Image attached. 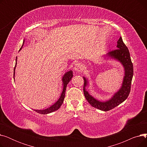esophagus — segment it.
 Instances as JSON below:
<instances>
[{
	"instance_id": "34e87169",
	"label": "esophagus",
	"mask_w": 147,
	"mask_h": 147,
	"mask_svg": "<svg viewBox=\"0 0 147 147\" xmlns=\"http://www.w3.org/2000/svg\"><path fill=\"white\" fill-rule=\"evenodd\" d=\"M83 64L82 63H77L75 64L74 69L76 71H80L83 69Z\"/></svg>"
}]
</instances>
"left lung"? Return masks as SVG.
Wrapping results in <instances>:
<instances>
[{"label": "left lung", "instance_id": "obj_1", "mask_svg": "<svg viewBox=\"0 0 147 147\" xmlns=\"http://www.w3.org/2000/svg\"><path fill=\"white\" fill-rule=\"evenodd\" d=\"M107 55L106 56L109 58L116 59L120 62L125 69V76L121 88L109 100L106 101H100L90 95L86 89V87L88 84V80L83 77V92L86 100L92 107L104 111H109L114 109L127 99L130 91L131 83L134 75L133 64L130 59V53L121 37L117 41V49L110 51Z\"/></svg>", "mask_w": 147, "mask_h": 147}]
</instances>
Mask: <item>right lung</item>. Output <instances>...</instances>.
I'll return each mask as SVG.
<instances>
[{"instance_id": "add662e5", "label": "right lung", "mask_w": 147, "mask_h": 147, "mask_svg": "<svg viewBox=\"0 0 147 147\" xmlns=\"http://www.w3.org/2000/svg\"><path fill=\"white\" fill-rule=\"evenodd\" d=\"M24 42H23V44L24 43ZM23 44L21 46V49H20V51L21 49ZM16 63H15V66L14 67L13 69V79H15L14 77H15V67H16V65L17 64V57L16 58ZM73 71L70 70L68 72H66L64 75L63 76V78H62V81H63V91H62V93L61 94V96L59 97V98L58 99V101L54 104H53L52 106H51L50 107L48 108V109H45V110H34L36 112L39 113V114H47L51 113H52L55 111L58 110L60 107L61 106V105L63 104V101H64V99L65 98V90H66V88H67V85L68 84V83L71 80V78H73Z\"/></svg>"}]
</instances>
